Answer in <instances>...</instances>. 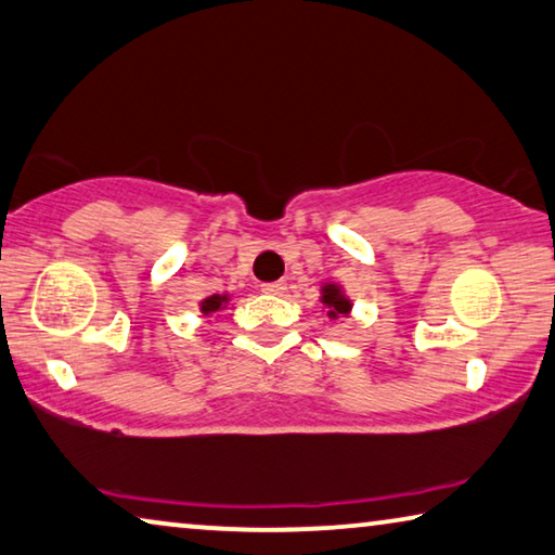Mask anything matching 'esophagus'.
Instances as JSON below:
<instances>
[{
  "mask_svg": "<svg viewBox=\"0 0 555 555\" xmlns=\"http://www.w3.org/2000/svg\"><path fill=\"white\" fill-rule=\"evenodd\" d=\"M260 289H262V293H266V295H283L285 289H287V285L283 283V280H278V283H266Z\"/></svg>",
  "mask_w": 555,
  "mask_h": 555,
  "instance_id": "obj_1",
  "label": "esophagus"
}]
</instances>
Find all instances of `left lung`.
Here are the masks:
<instances>
[{"mask_svg":"<svg viewBox=\"0 0 555 555\" xmlns=\"http://www.w3.org/2000/svg\"><path fill=\"white\" fill-rule=\"evenodd\" d=\"M319 295H322L319 297V302H322V307L326 309V317L332 319V322H336V319H344L353 312V302H351V297L346 295L344 285L332 283V280H328V283H322Z\"/></svg>","mask_w":555,"mask_h":555,"instance_id":"1","label":"left lung"}]
</instances>
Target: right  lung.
<instances>
[{
	"mask_svg": "<svg viewBox=\"0 0 555 555\" xmlns=\"http://www.w3.org/2000/svg\"><path fill=\"white\" fill-rule=\"evenodd\" d=\"M231 305V295L227 293V295H211V297H204L202 302H199V312L204 314V317H209V314H217V312H221V309H227Z\"/></svg>",
	"mask_w": 555,
	"mask_h": 555,
	"instance_id": "obj_1",
	"label": "right lung"
}]
</instances>
